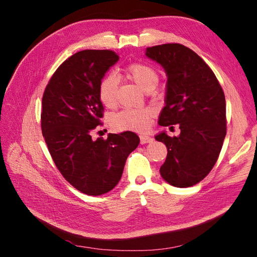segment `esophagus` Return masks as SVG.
Here are the masks:
<instances>
[{"instance_id": "obj_1", "label": "esophagus", "mask_w": 257, "mask_h": 257, "mask_svg": "<svg viewBox=\"0 0 257 257\" xmlns=\"http://www.w3.org/2000/svg\"><path fill=\"white\" fill-rule=\"evenodd\" d=\"M139 138H141V144H148V143H151L153 141V138L148 136V135H139Z\"/></svg>"}]
</instances>
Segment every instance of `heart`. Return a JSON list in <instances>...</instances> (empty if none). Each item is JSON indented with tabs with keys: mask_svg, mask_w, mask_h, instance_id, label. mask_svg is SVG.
I'll use <instances>...</instances> for the list:
<instances>
[{
	"mask_svg": "<svg viewBox=\"0 0 257 257\" xmlns=\"http://www.w3.org/2000/svg\"><path fill=\"white\" fill-rule=\"evenodd\" d=\"M123 73L146 91L152 90L159 82V73L152 65L143 62H133L123 68ZM119 83L112 74L105 76L98 85V96L108 108L118 104ZM152 114L150 108H126L112 116V126L118 131L144 132L149 126Z\"/></svg>",
	"mask_w": 257,
	"mask_h": 257,
	"instance_id": "obj_1",
	"label": "heart"
}]
</instances>
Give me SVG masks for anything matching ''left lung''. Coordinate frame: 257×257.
I'll list each match as a JSON object with an SVG mask.
<instances>
[{"mask_svg": "<svg viewBox=\"0 0 257 257\" xmlns=\"http://www.w3.org/2000/svg\"><path fill=\"white\" fill-rule=\"evenodd\" d=\"M167 74L166 105L159 118L162 126L179 124L180 135L155 136L166 145L167 157L160 168L165 181L189 188L211 172L226 136L224 91L212 69L196 52L181 44H163L146 49Z\"/></svg>", "mask_w": 257, "mask_h": 257, "instance_id": "1", "label": "left lung"}]
</instances>
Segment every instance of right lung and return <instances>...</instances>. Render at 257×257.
<instances>
[{
	"label": "right lung",
	"instance_id": "right-lung-1",
	"mask_svg": "<svg viewBox=\"0 0 257 257\" xmlns=\"http://www.w3.org/2000/svg\"><path fill=\"white\" fill-rule=\"evenodd\" d=\"M118 60L108 49L76 52L53 73L43 95L41 126L54 164L68 183L91 196L118 184L127 157L139 144L130 131L96 141L91 136L103 124L99 82Z\"/></svg>",
	"mask_w": 257,
	"mask_h": 257
}]
</instances>
